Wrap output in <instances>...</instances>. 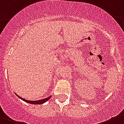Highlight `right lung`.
Wrapping results in <instances>:
<instances>
[{"label": "right lung", "mask_w": 124, "mask_h": 124, "mask_svg": "<svg viewBox=\"0 0 124 124\" xmlns=\"http://www.w3.org/2000/svg\"><path fill=\"white\" fill-rule=\"evenodd\" d=\"M15 94H16V95H17V97H18L19 98L21 99V100H22L23 101H24V102H27V103H31V104H33V105H40V104H42V103H45V102H46L47 101H49V99H50V98L51 97V96H49V97H47V98H45V99H41V100H39V101H29V100H26L25 99H23L22 97H21L19 96L18 95H17V94H16V93H15Z\"/></svg>", "instance_id": "right-lung-1"}]
</instances>
